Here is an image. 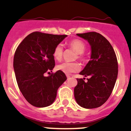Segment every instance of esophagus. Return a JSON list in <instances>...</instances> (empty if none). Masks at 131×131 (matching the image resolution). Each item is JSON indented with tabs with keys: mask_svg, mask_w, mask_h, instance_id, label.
Listing matches in <instances>:
<instances>
[{
	"mask_svg": "<svg viewBox=\"0 0 131 131\" xmlns=\"http://www.w3.org/2000/svg\"><path fill=\"white\" fill-rule=\"evenodd\" d=\"M66 76H67V78H68V79H69L70 78V76H69V75H67Z\"/></svg>",
	"mask_w": 131,
	"mask_h": 131,
	"instance_id": "34e87169",
	"label": "esophagus"
}]
</instances>
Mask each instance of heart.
<instances>
[{
  "mask_svg": "<svg viewBox=\"0 0 131 131\" xmlns=\"http://www.w3.org/2000/svg\"><path fill=\"white\" fill-rule=\"evenodd\" d=\"M69 46L73 49L77 54H79V58L82 59L81 54H83L85 50V44L83 40L80 39H73L69 41ZM63 48L62 44H58L56 46L53 51V56L56 60H61L63 55ZM58 70L62 71L66 74H70L79 71L81 69V66L77 62H63L57 66Z\"/></svg>",
  "mask_w": 131,
  "mask_h": 131,
  "instance_id": "obj_1",
  "label": "heart"
}]
</instances>
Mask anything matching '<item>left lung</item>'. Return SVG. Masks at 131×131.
I'll return each mask as SVG.
<instances>
[{
    "label": "left lung",
    "instance_id": "8db88e82",
    "mask_svg": "<svg viewBox=\"0 0 131 131\" xmlns=\"http://www.w3.org/2000/svg\"><path fill=\"white\" fill-rule=\"evenodd\" d=\"M77 36L88 41L91 48L89 60L80 75L89 76L84 82L77 79L74 96L80 106L86 109L101 106L112 94L118 74V63L113 47L106 38L96 32L79 33Z\"/></svg>",
    "mask_w": 131,
    "mask_h": 131
}]
</instances>
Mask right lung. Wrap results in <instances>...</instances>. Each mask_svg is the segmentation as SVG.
Returning <instances> with one entry per match:
<instances>
[{
    "label": "right lung",
    "mask_w": 131,
    "mask_h": 131,
    "mask_svg": "<svg viewBox=\"0 0 131 131\" xmlns=\"http://www.w3.org/2000/svg\"><path fill=\"white\" fill-rule=\"evenodd\" d=\"M66 37L36 31L27 36L15 52L14 69L18 87L32 106L51 105L58 88L66 81L65 73L60 70L45 76L55 66L54 48Z\"/></svg>",
    "instance_id": "right-lung-1"
}]
</instances>
